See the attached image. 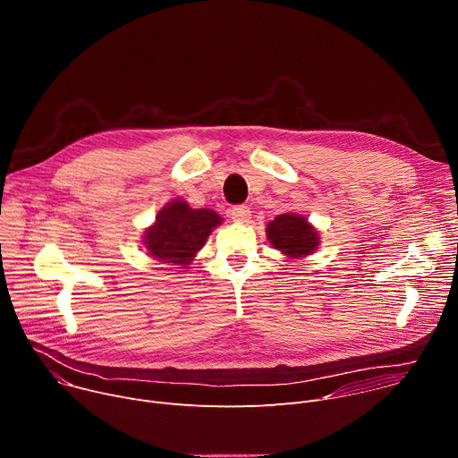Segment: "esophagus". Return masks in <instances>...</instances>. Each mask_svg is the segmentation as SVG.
I'll return each instance as SVG.
<instances>
[{
	"label": "esophagus",
	"mask_w": 458,
	"mask_h": 458,
	"mask_svg": "<svg viewBox=\"0 0 458 458\" xmlns=\"http://www.w3.org/2000/svg\"><path fill=\"white\" fill-rule=\"evenodd\" d=\"M230 216H232V219L237 221V223H248L251 212H250L248 207H242V205H241V207H233V208L230 210Z\"/></svg>",
	"instance_id": "obj_1"
}]
</instances>
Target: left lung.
Returning a JSON list of instances; mask_svg holds the SVG:
<instances>
[{
  "instance_id": "left-lung-1",
  "label": "left lung",
  "mask_w": 458,
  "mask_h": 458,
  "mask_svg": "<svg viewBox=\"0 0 458 458\" xmlns=\"http://www.w3.org/2000/svg\"><path fill=\"white\" fill-rule=\"evenodd\" d=\"M268 242L288 257H306L318 246V233L306 217L297 214L277 216L267 226Z\"/></svg>"
}]
</instances>
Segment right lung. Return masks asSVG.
Segmentation results:
<instances>
[{"mask_svg":"<svg viewBox=\"0 0 458 458\" xmlns=\"http://www.w3.org/2000/svg\"><path fill=\"white\" fill-rule=\"evenodd\" d=\"M223 219L214 210L190 208L182 199L170 201L156 216V223L145 232V246L148 255L163 265H190L212 230Z\"/></svg>","mask_w":458,"mask_h":458,"instance_id":"add662e5","label":"right lung"}]
</instances>
